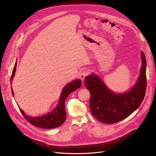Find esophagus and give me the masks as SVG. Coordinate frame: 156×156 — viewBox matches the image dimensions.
Instances as JSON below:
<instances>
[{
	"mask_svg": "<svg viewBox=\"0 0 156 156\" xmlns=\"http://www.w3.org/2000/svg\"><path fill=\"white\" fill-rule=\"evenodd\" d=\"M87 72L86 70H83L82 72H81L80 74V78L81 80H83L84 78L87 76Z\"/></svg>",
	"mask_w": 156,
	"mask_h": 156,
	"instance_id": "esophagus-1",
	"label": "esophagus"
}]
</instances>
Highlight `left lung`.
<instances>
[{"instance_id": "obj_1", "label": "left lung", "mask_w": 156, "mask_h": 156, "mask_svg": "<svg viewBox=\"0 0 156 156\" xmlns=\"http://www.w3.org/2000/svg\"><path fill=\"white\" fill-rule=\"evenodd\" d=\"M140 73L135 85L127 91L115 93L95 73L87 76L84 84L91 98L90 107L93 115L101 122L112 124L126 118L136 110L143 102L146 90V61L141 52Z\"/></svg>"}]
</instances>
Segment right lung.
<instances>
[{"label":"right lung","mask_w":156,"mask_h":156,"mask_svg":"<svg viewBox=\"0 0 156 156\" xmlns=\"http://www.w3.org/2000/svg\"><path fill=\"white\" fill-rule=\"evenodd\" d=\"M16 67V61L13 69L12 74L11 76V90L12 93L14 97V93L12 87V80L15 74ZM81 86V81L80 79H77L68 83L63 87L58 102L57 106L52 110L51 112L46 114L44 115L39 117H31L27 115L23 110L20 108V112L25 118L29 122L31 125L41 128H54L61 126L66 119V112L65 110V101L69 95L73 91L76 90Z\"/></svg>","instance_id":"1"}]
</instances>
